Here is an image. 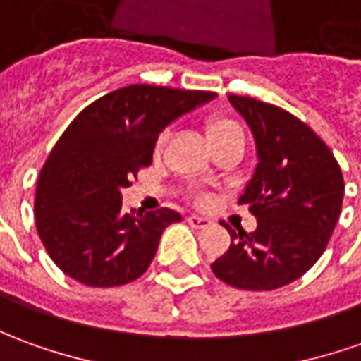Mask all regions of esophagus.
Instances as JSON below:
<instances>
[{
    "label": "esophagus",
    "instance_id": "esophagus-1",
    "mask_svg": "<svg viewBox=\"0 0 361 361\" xmlns=\"http://www.w3.org/2000/svg\"><path fill=\"white\" fill-rule=\"evenodd\" d=\"M188 223H190L191 227H195V229H203V227H207L212 221L207 217H201V215H190Z\"/></svg>",
    "mask_w": 361,
    "mask_h": 361
}]
</instances>
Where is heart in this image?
I'll list each match as a JSON object with an SVG mask.
<instances>
[{
    "label": "heart",
    "mask_w": 361,
    "mask_h": 361,
    "mask_svg": "<svg viewBox=\"0 0 361 361\" xmlns=\"http://www.w3.org/2000/svg\"><path fill=\"white\" fill-rule=\"evenodd\" d=\"M205 132H207V138L209 142H219V140L233 138V136H243L241 126L235 122V120L227 118V116H212L207 118V124H205ZM166 140V134H161L160 142L158 144H164Z\"/></svg>",
    "instance_id": "1"
}]
</instances>
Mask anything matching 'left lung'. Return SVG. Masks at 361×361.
Wrapping results in <instances>:
<instances>
[{
    "mask_svg": "<svg viewBox=\"0 0 361 361\" xmlns=\"http://www.w3.org/2000/svg\"><path fill=\"white\" fill-rule=\"evenodd\" d=\"M249 124L257 166L239 197L257 229L233 231L231 247L212 264L223 283L243 290H274L300 279L320 259L344 200L334 154L286 110L249 97H229Z\"/></svg>",
    "mask_w": 361,
    "mask_h": 361,
    "instance_id": "left-lung-1",
    "label": "left lung"
}]
</instances>
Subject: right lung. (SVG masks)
<instances>
[{"label": "right lung", "instance_id": "add662e5", "mask_svg": "<svg viewBox=\"0 0 361 361\" xmlns=\"http://www.w3.org/2000/svg\"><path fill=\"white\" fill-rule=\"evenodd\" d=\"M217 97L132 85L98 98L68 124L39 176V237L59 269L88 286H120L148 271L173 209L122 212V190L152 164L166 126Z\"/></svg>", "mask_w": 361, "mask_h": 361}]
</instances>
